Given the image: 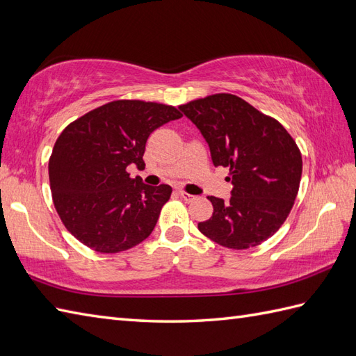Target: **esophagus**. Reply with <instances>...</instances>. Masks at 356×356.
Instances as JSON below:
<instances>
[{
	"mask_svg": "<svg viewBox=\"0 0 356 356\" xmlns=\"http://www.w3.org/2000/svg\"><path fill=\"white\" fill-rule=\"evenodd\" d=\"M179 193V196L184 199L186 202H192V201H195L196 199V196H193V195H190V193H187V192H178Z\"/></svg>",
	"mask_w": 356,
	"mask_h": 356,
	"instance_id": "obj_1",
	"label": "esophagus"
}]
</instances>
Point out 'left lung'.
<instances>
[{
    "label": "left lung",
    "instance_id": "obj_1",
    "mask_svg": "<svg viewBox=\"0 0 356 356\" xmlns=\"http://www.w3.org/2000/svg\"><path fill=\"white\" fill-rule=\"evenodd\" d=\"M210 146L214 166L229 168L231 199L208 196L213 216L199 222L205 237L228 249L261 245L293 208L302 177V155L278 120L231 93L179 106Z\"/></svg>",
    "mask_w": 356,
    "mask_h": 356
}]
</instances>
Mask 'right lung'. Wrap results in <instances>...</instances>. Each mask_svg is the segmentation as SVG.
Segmentation results:
<instances>
[{
    "label": "right lung",
    "instance_id": "1",
    "mask_svg": "<svg viewBox=\"0 0 356 356\" xmlns=\"http://www.w3.org/2000/svg\"><path fill=\"white\" fill-rule=\"evenodd\" d=\"M181 116L166 104L118 99L63 129L49 157V186L60 219L76 240L118 254L149 237L172 187L146 186L127 168L143 169L149 134Z\"/></svg>",
    "mask_w": 356,
    "mask_h": 356
}]
</instances>
